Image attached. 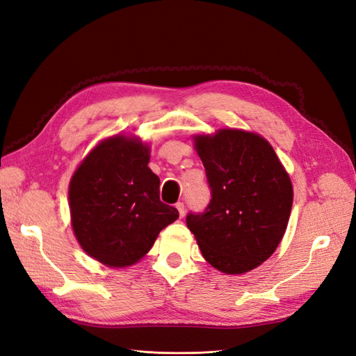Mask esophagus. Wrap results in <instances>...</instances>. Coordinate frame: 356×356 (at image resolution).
Returning a JSON list of instances; mask_svg holds the SVG:
<instances>
[{"label": "esophagus", "instance_id": "1", "mask_svg": "<svg viewBox=\"0 0 356 356\" xmlns=\"http://www.w3.org/2000/svg\"><path fill=\"white\" fill-rule=\"evenodd\" d=\"M175 207H177V209H178L181 217H184V215H186V204L182 203V202H178V203L175 204Z\"/></svg>", "mask_w": 356, "mask_h": 356}]
</instances>
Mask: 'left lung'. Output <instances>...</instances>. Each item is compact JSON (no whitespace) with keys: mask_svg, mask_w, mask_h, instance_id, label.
<instances>
[{"mask_svg":"<svg viewBox=\"0 0 356 356\" xmlns=\"http://www.w3.org/2000/svg\"><path fill=\"white\" fill-rule=\"evenodd\" d=\"M211 200L188 212L187 225L202 255L227 275L252 270L277 248L286 230L293 186L275 149L255 134L222 129L195 138Z\"/></svg>","mask_w":356,"mask_h":356,"instance_id":"1","label":"left lung"}]
</instances>
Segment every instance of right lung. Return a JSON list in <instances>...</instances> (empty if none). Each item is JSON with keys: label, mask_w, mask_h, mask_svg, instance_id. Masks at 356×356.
<instances>
[{"label": "right lung", "mask_w": 356, "mask_h": 356, "mask_svg": "<svg viewBox=\"0 0 356 356\" xmlns=\"http://www.w3.org/2000/svg\"><path fill=\"white\" fill-rule=\"evenodd\" d=\"M148 147L113 136L93 148L70 184L75 238L105 266L126 267L143 258L177 208L160 200V179L148 168Z\"/></svg>", "instance_id": "add662e5"}]
</instances>
